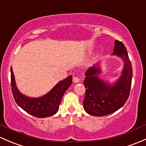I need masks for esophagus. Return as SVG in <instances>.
<instances>
[{"label": "esophagus", "instance_id": "1", "mask_svg": "<svg viewBox=\"0 0 146 146\" xmlns=\"http://www.w3.org/2000/svg\"><path fill=\"white\" fill-rule=\"evenodd\" d=\"M73 82H75V83H77V82H80V78L78 77H73Z\"/></svg>", "mask_w": 146, "mask_h": 146}]
</instances>
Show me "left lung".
<instances>
[{
  "instance_id": "left-lung-1",
  "label": "left lung",
  "mask_w": 146,
  "mask_h": 146,
  "mask_svg": "<svg viewBox=\"0 0 146 146\" xmlns=\"http://www.w3.org/2000/svg\"><path fill=\"white\" fill-rule=\"evenodd\" d=\"M113 55L121 57L125 63L122 76L114 85L106 83L98 78L101 70L97 65L89 68L85 73L83 107L91 115L100 117L114 113L125 105L129 96L132 66L125 46L117 40L115 41Z\"/></svg>"
}]
</instances>
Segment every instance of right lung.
Segmentation results:
<instances>
[{
  "label": "right lung",
  "instance_id": "obj_1",
  "mask_svg": "<svg viewBox=\"0 0 146 146\" xmlns=\"http://www.w3.org/2000/svg\"><path fill=\"white\" fill-rule=\"evenodd\" d=\"M11 85L14 99L19 107L34 117L43 118L53 115L58 111L64 93L72 84V76L59 82L47 94L39 98H31L18 90L11 68Z\"/></svg>",
  "mask_w": 146,
  "mask_h": 146
}]
</instances>
